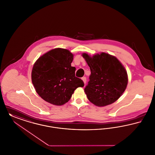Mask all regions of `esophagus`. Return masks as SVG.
<instances>
[{
	"instance_id": "esophagus-1",
	"label": "esophagus",
	"mask_w": 155,
	"mask_h": 155,
	"mask_svg": "<svg viewBox=\"0 0 155 155\" xmlns=\"http://www.w3.org/2000/svg\"><path fill=\"white\" fill-rule=\"evenodd\" d=\"M82 81L84 82V84H85V83L87 82V78H86V77H83L82 78Z\"/></svg>"
}]
</instances>
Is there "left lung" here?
Wrapping results in <instances>:
<instances>
[{
	"label": "left lung",
	"instance_id": "left-lung-1",
	"mask_svg": "<svg viewBox=\"0 0 155 155\" xmlns=\"http://www.w3.org/2000/svg\"><path fill=\"white\" fill-rule=\"evenodd\" d=\"M82 57L91 70L90 81L84 88L88 99L98 107L115 102L127 86V73L124 66L116 57L105 53L92 57L84 53Z\"/></svg>",
	"mask_w": 155,
	"mask_h": 155
}]
</instances>
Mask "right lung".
Segmentation results:
<instances>
[{"label": "right lung", "instance_id": "1", "mask_svg": "<svg viewBox=\"0 0 155 155\" xmlns=\"http://www.w3.org/2000/svg\"><path fill=\"white\" fill-rule=\"evenodd\" d=\"M73 60V54L60 48L50 50L37 60L31 80L41 98L62 105L70 100L75 90L84 86L82 80L75 77V68L71 65Z\"/></svg>", "mask_w": 155, "mask_h": 155}]
</instances>
